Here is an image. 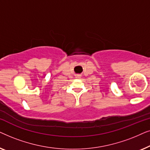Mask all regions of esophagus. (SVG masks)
<instances>
[{"instance_id":"34e87169","label":"esophagus","mask_w":150,"mask_h":150,"mask_svg":"<svg viewBox=\"0 0 150 150\" xmlns=\"http://www.w3.org/2000/svg\"><path fill=\"white\" fill-rule=\"evenodd\" d=\"M76 78V79H81V75H76V76H75Z\"/></svg>"}]
</instances>
